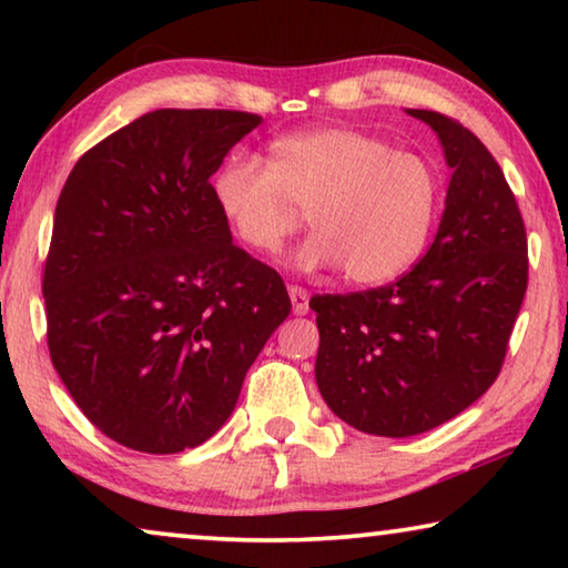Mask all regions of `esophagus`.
Listing matches in <instances>:
<instances>
[{
  "instance_id": "obj_1",
  "label": "esophagus",
  "mask_w": 568,
  "mask_h": 568,
  "mask_svg": "<svg viewBox=\"0 0 568 568\" xmlns=\"http://www.w3.org/2000/svg\"><path fill=\"white\" fill-rule=\"evenodd\" d=\"M287 295H291L293 313H295V315H305V313H307V303H311V293H307L305 287L291 285V287H287Z\"/></svg>"
}]
</instances>
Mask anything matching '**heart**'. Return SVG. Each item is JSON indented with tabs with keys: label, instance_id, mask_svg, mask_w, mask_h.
Wrapping results in <instances>:
<instances>
[{
	"label": "heart",
	"instance_id": "b5f03b06",
	"mask_svg": "<svg viewBox=\"0 0 568 568\" xmlns=\"http://www.w3.org/2000/svg\"><path fill=\"white\" fill-rule=\"evenodd\" d=\"M213 200L240 243L277 253L301 227V271L341 265L355 285H383L418 261L436 225L444 182L416 152L351 128H313L271 145V165L230 155L213 175Z\"/></svg>",
	"mask_w": 568,
	"mask_h": 568
}]
</instances>
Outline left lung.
Here are the masks:
<instances>
[{
	"label": "left lung",
	"mask_w": 568,
	"mask_h": 568,
	"mask_svg": "<svg viewBox=\"0 0 568 568\" xmlns=\"http://www.w3.org/2000/svg\"><path fill=\"white\" fill-rule=\"evenodd\" d=\"M406 112L454 170L434 245L396 283L311 301L323 400L388 438L426 434L491 388L528 281L524 220L491 152L446 114Z\"/></svg>",
	"instance_id": "8db88e82"
}]
</instances>
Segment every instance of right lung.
<instances>
[{
  "label": "right lung",
  "instance_id": "right-lung-1",
  "mask_svg": "<svg viewBox=\"0 0 568 568\" xmlns=\"http://www.w3.org/2000/svg\"><path fill=\"white\" fill-rule=\"evenodd\" d=\"M263 118L155 110L77 160L44 265L54 371L104 436L180 454L217 434L287 313L273 267L233 245L210 190Z\"/></svg>",
  "mask_w": 568,
  "mask_h": 568
}]
</instances>
